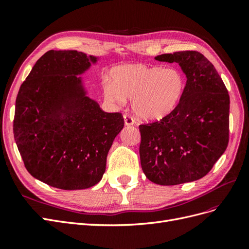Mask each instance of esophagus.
<instances>
[{"label": "esophagus", "mask_w": 249, "mask_h": 249, "mask_svg": "<svg viewBox=\"0 0 249 249\" xmlns=\"http://www.w3.org/2000/svg\"><path fill=\"white\" fill-rule=\"evenodd\" d=\"M124 124L127 126V125H133L134 124V119L132 116H130L129 114H124Z\"/></svg>", "instance_id": "1"}]
</instances>
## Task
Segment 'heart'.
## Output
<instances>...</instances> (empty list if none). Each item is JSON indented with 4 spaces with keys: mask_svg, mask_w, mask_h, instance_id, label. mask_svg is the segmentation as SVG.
Instances as JSON below:
<instances>
[{
    "mask_svg": "<svg viewBox=\"0 0 249 249\" xmlns=\"http://www.w3.org/2000/svg\"><path fill=\"white\" fill-rule=\"evenodd\" d=\"M113 82H103L106 100L116 106L132 101L135 114L146 122L163 119L178 105L185 89L183 74L176 69L126 64L112 71Z\"/></svg>",
    "mask_w": 249,
    "mask_h": 249,
    "instance_id": "heart-1",
    "label": "heart"
}]
</instances>
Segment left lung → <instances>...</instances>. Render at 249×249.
<instances>
[{
    "instance_id": "obj_1",
    "label": "left lung",
    "mask_w": 249,
    "mask_h": 249,
    "mask_svg": "<svg viewBox=\"0 0 249 249\" xmlns=\"http://www.w3.org/2000/svg\"><path fill=\"white\" fill-rule=\"evenodd\" d=\"M177 62L187 78L171 114L139 125L141 167L153 183L178 185L205 177L228 147L230 95L214 65L196 51L155 58Z\"/></svg>"
}]
</instances>
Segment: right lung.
Masks as SVG:
<instances>
[{"label": "right lung", "mask_w": 249, "mask_h": 249, "mask_svg": "<svg viewBox=\"0 0 249 249\" xmlns=\"http://www.w3.org/2000/svg\"><path fill=\"white\" fill-rule=\"evenodd\" d=\"M99 58L51 50L20 85L13 134L30 175L63 190L87 189L106 170L113 140L123 130L120 113L104 112L79 74Z\"/></svg>", "instance_id": "right-lung-1"}]
</instances>
